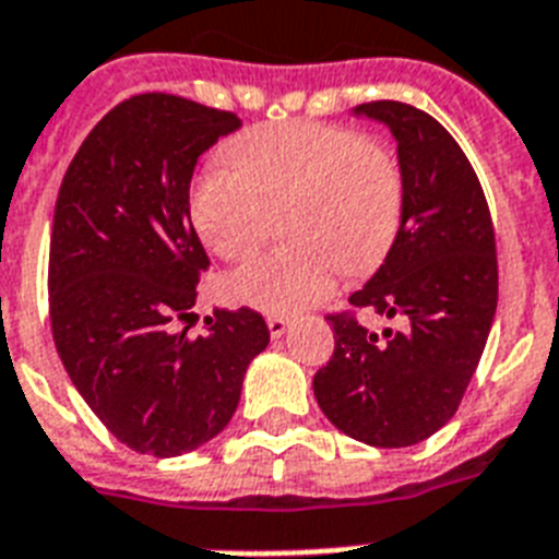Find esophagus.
<instances>
[{
    "instance_id": "34e87169",
    "label": "esophagus",
    "mask_w": 559,
    "mask_h": 559,
    "mask_svg": "<svg viewBox=\"0 0 559 559\" xmlns=\"http://www.w3.org/2000/svg\"><path fill=\"white\" fill-rule=\"evenodd\" d=\"M288 325H290V322L285 320V317H269V331H271V336H274V340H280V336L288 331Z\"/></svg>"
}]
</instances>
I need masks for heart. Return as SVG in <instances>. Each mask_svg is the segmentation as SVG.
Returning <instances> with one entry per match:
<instances>
[{
	"label": "heart",
	"instance_id": "b5f03b06",
	"mask_svg": "<svg viewBox=\"0 0 559 559\" xmlns=\"http://www.w3.org/2000/svg\"><path fill=\"white\" fill-rule=\"evenodd\" d=\"M228 168L191 188V223L219 260H242L285 214V251L225 280L237 306L288 317L325 299L336 271L368 274L389 257L405 207L403 168L389 147L325 122L260 124L225 147Z\"/></svg>",
	"mask_w": 559,
	"mask_h": 559
}]
</instances>
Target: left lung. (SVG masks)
<instances>
[{
    "mask_svg": "<svg viewBox=\"0 0 559 559\" xmlns=\"http://www.w3.org/2000/svg\"><path fill=\"white\" fill-rule=\"evenodd\" d=\"M352 114L389 128L405 179L400 234L352 306L403 329L380 336L329 317L334 357L313 377V396L343 435L405 449L454 417L477 371L497 313L495 225L472 163L435 117L391 99Z\"/></svg>",
    "mask_w": 559,
    "mask_h": 559,
    "instance_id": "8db88e82",
    "label": "left lung"
}]
</instances>
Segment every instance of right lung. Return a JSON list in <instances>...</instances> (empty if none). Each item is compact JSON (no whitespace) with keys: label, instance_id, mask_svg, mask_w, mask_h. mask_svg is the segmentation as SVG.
<instances>
[{"label":"right lung","instance_id":"add662e5","mask_svg":"<svg viewBox=\"0 0 559 559\" xmlns=\"http://www.w3.org/2000/svg\"><path fill=\"white\" fill-rule=\"evenodd\" d=\"M228 110L142 94L105 114L68 165L53 211L50 329L91 412L128 449L179 456L214 440L271 334L251 308L193 317L207 253L191 225V177L239 131Z\"/></svg>","mask_w":559,"mask_h":559}]
</instances>
